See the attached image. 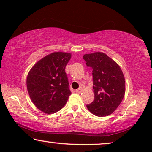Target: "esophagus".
Listing matches in <instances>:
<instances>
[{
    "mask_svg": "<svg viewBox=\"0 0 152 152\" xmlns=\"http://www.w3.org/2000/svg\"><path fill=\"white\" fill-rule=\"evenodd\" d=\"M82 87H80L78 89L76 90V92H77V93H80V92H82Z\"/></svg>",
    "mask_w": 152,
    "mask_h": 152,
    "instance_id": "obj_1",
    "label": "esophagus"
}]
</instances>
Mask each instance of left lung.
Here are the masks:
<instances>
[{"label": "left lung", "mask_w": 152, "mask_h": 152, "mask_svg": "<svg viewBox=\"0 0 152 152\" xmlns=\"http://www.w3.org/2000/svg\"><path fill=\"white\" fill-rule=\"evenodd\" d=\"M83 59L92 69L94 99L86 105L92 114L108 116L117 109L124 97L125 81L119 66L102 52L85 54Z\"/></svg>", "instance_id": "obj_1"}]
</instances>
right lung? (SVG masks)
<instances>
[{
	"label": "right lung",
	"mask_w": 152,
	"mask_h": 152,
	"mask_svg": "<svg viewBox=\"0 0 152 152\" xmlns=\"http://www.w3.org/2000/svg\"><path fill=\"white\" fill-rule=\"evenodd\" d=\"M71 53L53 52L38 61L27 78V88L38 109L52 114L62 109L71 92L65 72Z\"/></svg>",
	"instance_id": "obj_1"
}]
</instances>
